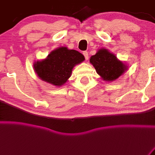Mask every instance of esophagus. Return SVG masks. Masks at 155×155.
I'll return each mask as SVG.
<instances>
[{
    "label": "esophagus",
    "mask_w": 155,
    "mask_h": 155,
    "mask_svg": "<svg viewBox=\"0 0 155 155\" xmlns=\"http://www.w3.org/2000/svg\"><path fill=\"white\" fill-rule=\"evenodd\" d=\"M83 54H84L85 59L87 61V60L89 59V54H88V51H84V53H83Z\"/></svg>",
    "instance_id": "34e87169"
}]
</instances>
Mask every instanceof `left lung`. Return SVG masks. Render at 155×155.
<instances>
[{"label":"left lung","mask_w":155,"mask_h":155,"mask_svg":"<svg viewBox=\"0 0 155 155\" xmlns=\"http://www.w3.org/2000/svg\"><path fill=\"white\" fill-rule=\"evenodd\" d=\"M89 61L101 79L106 82L116 81L129 69L125 63L105 48L98 49L96 54L90 58Z\"/></svg>","instance_id":"1"}]
</instances>
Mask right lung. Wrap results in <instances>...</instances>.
Masks as SVG:
<instances>
[{"label": "right lung", "mask_w": 155, "mask_h": 155, "mask_svg": "<svg viewBox=\"0 0 155 155\" xmlns=\"http://www.w3.org/2000/svg\"><path fill=\"white\" fill-rule=\"evenodd\" d=\"M84 60L79 51L61 46L51 51L44 59L35 61L33 68L41 81L60 87L71 77L73 68Z\"/></svg>", "instance_id": "obj_1"}]
</instances>
